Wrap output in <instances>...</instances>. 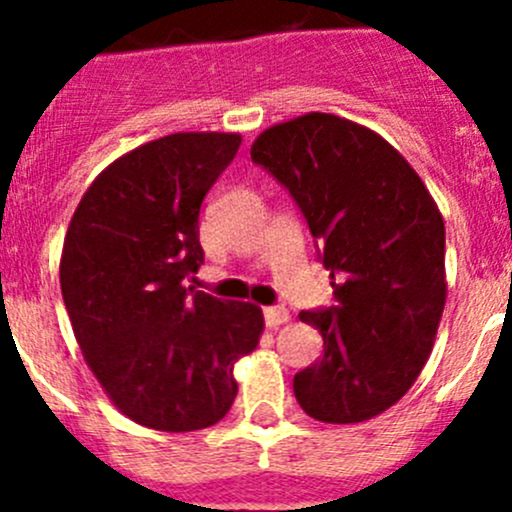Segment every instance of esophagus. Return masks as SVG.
<instances>
[{"instance_id":"esophagus-1","label":"esophagus","mask_w":512,"mask_h":512,"mask_svg":"<svg viewBox=\"0 0 512 512\" xmlns=\"http://www.w3.org/2000/svg\"><path fill=\"white\" fill-rule=\"evenodd\" d=\"M262 317H265L267 327H280L289 319V312L285 307H265L262 309Z\"/></svg>"}]
</instances>
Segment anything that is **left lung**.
I'll use <instances>...</instances> for the list:
<instances>
[{"mask_svg": "<svg viewBox=\"0 0 512 512\" xmlns=\"http://www.w3.org/2000/svg\"><path fill=\"white\" fill-rule=\"evenodd\" d=\"M302 213L337 304L299 312L324 354L294 374L304 414L359 423L421 374L446 304V227L416 170L374 131L307 113L250 151Z\"/></svg>", "mask_w": 512, "mask_h": 512, "instance_id": "left-lung-1", "label": "left lung"}]
</instances>
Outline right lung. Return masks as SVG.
<instances>
[{
    "label": "right lung",
    "instance_id": "1",
    "mask_svg": "<svg viewBox=\"0 0 512 512\" xmlns=\"http://www.w3.org/2000/svg\"><path fill=\"white\" fill-rule=\"evenodd\" d=\"M237 133H170L108 165L71 218L61 294L86 364L121 414L156 431L218 423L262 312L185 287L200 270V205Z\"/></svg>",
    "mask_w": 512,
    "mask_h": 512
}]
</instances>
